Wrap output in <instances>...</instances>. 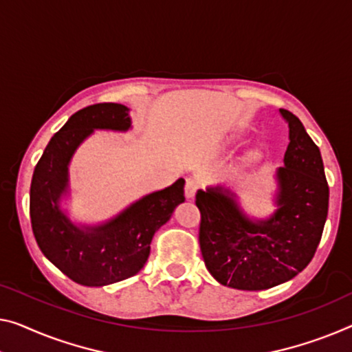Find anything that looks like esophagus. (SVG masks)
Masks as SVG:
<instances>
[{
	"label": "esophagus",
	"instance_id": "34e87169",
	"mask_svg": "<svg viewBox=\"0 0 352 352\" xmlns=\"http://www.w3.org/2000/svg\"><path fill=\"white\" fill-rule=\"evenodd\" d=\"M199 190V185L196 180H192V178H188L186 180V185H185V196L188 199H192L196 196V191Z\"/></svg>",
	"mask_w": 352,
	"mask_h": 352
}]
</instances>
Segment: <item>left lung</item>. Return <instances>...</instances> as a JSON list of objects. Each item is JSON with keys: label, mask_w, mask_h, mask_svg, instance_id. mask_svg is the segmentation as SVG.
Listing matches in <instances>:
<instances>
[{"label": "left lung", "mask_w": 352, "mask_h": 352, "mask_svg": "<svg viewBox=\"0 0 352 352\" xmlns=\"http://www.w3.org/2000/svg\"><path fill=\"white\" fill-rule=\"evenodd\" d=\"M280 112L289 124V145L276 170V210L269 219H250L223 186L196 194L204 262L214 280L234 289H269L300 274L326 224L329 185L321 151L296 115Z\"/></svg>", "instance_id": "obj_1"}]
</instances>
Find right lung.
<instances>
[{"label": "right lung", "instance_id": "right-lung-1", "mask_svg": "<svg viewBox=\"0 0 352 352\" xmlns=\"http://www.w3.org/2000/svg\"><path fill=\"white\" fill-rule=\"evenodd\" d=\"M129 109L101 102L78 110L50 139L34 167L30 218L38 246L52 264L82 286H106L133 276L145 265L156 230L185 202V180L146 194L99 226L78 228L60 208L67 191V166L94 129L128 131Z\"/></svg>", "mask_w": 352, "mask_h": 352}]
</instances>
